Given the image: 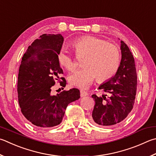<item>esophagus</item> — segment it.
<instances>
[{"instance_id": "obj_1", "label": "esophagus", "mask_w": 156, "mask_h": 156, "mask_svg": "<svg viewBox=\"0 0 156 156\" xmlns=\"http://www.w3.org/2000/svg\"><path fill=\"white\" fill-rule=\"evenodd\" d=\"M87 95H88L87 92L84 91V90H80V96H81L82 98L85 97V96H87Z\"/></svg>"}]
</instances>
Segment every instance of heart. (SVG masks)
<instances>
[{
    "label": "heart",
    "mask_w": 156,
    "mask_h": 156,
    "mask_svg": "<svg viewBox=\"0 0 156 156\" xmlns=\"http://www.w3.org/2000/svg\"><path fill=\"white\" fill-rule=\"evenodd\" d=\"M72 47L78 57H84L83 68L75 71L68 80L71 85L87 89L97 76L99 81H106L114 76L120 66V50L114 44L93 36H85L73 42ZM61 66L68 71L75 69L73 58L66 49L57 54Z\"/></svg>",
    "instance_id": "1"
}]
</instances>
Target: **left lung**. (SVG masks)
I'll use <instances>...</instances> for the list:
<instances>
[{"label": "left lung", "instance_id": "obj_1", "mask_svg": "<svg viewBox=\"0 0 156 156\" xmlns=\"http://www.w3.org/2000/svg\"><path fill=\"white\" fill-rule=\"evenodd\" d=\"M121 59L116 74L99 87L106 95H93L95 104L92 122L101 126H112L121 122L131 112L137 88L134 58L128 46L121 40Z\"/></svg>", "mask_w": 156, "mask_h": 156}]
</instances>
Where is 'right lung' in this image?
Segmentation results:
<instances>
[{
    "instance_id": "add662e5",
    "label": "right lung",
    "mask_w": 156,
    "mask_h": 156,
    "mask_svg": "<svg viewBox=\"0 0 156 156\" xmlns=\"http://www.w3.org/2000/svg\"><path fill=\"white\" fill-rule=\"evenodd\" d=\"M64 41L61 34H43L28 48L22 56L18 79V95L22 114L33 125L51 127L59 125L68 104L80 98V90L73 88L56 95L51 87L56 80H66L57 60Z\"/></svg>"
}]
</instances>
